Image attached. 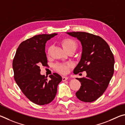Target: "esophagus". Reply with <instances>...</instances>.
<instances>
[{
    "instance_id": "34e87169",
    "label": "esophagus",
    "mask_w": 125,
    "mask_h": 125,
    "mask_svg": "<svg viewBox=\"0 0 125 125\" xmlns=\"http://www.w3.org/2000/svg\"><path fill=\"white\" fill-rule=\"evenodd\" d=\"M62 81H66L68 80L69 77H67V76H62Z\"/></svg>"
}]
</instances>
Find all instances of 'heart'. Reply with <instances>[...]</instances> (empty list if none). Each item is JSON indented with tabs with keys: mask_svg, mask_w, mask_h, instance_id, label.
<instances>
[{
	"mask_svg": "<svg viewBox=\"0 0 125 125\" xmlns=\"http://www.w3.org/2000/svg\"><path fill=\"white\" fill-rule=\"evenodd\" d=\"M61 45H62V47L64 49L67 51L69 49H76L77 48V44H76V42L73 40V39L69 38H66L63 39L61 41ZM50 50V47H49L47 49L48 53H49ZM70 65L69 64H59L56 65V69L57 71H58L59 73H66L68 72L70 67Z\"/></svg>",
	"mask_w": 125,
	"mask_h": 125,
	"instance_id": "heart-1",
	"label": "heart"
}]
</instances>
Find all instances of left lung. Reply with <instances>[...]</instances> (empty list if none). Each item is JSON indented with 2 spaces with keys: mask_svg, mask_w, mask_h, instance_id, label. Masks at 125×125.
<instances>
[{
  "mask_svg": "<svg viewBox=\"0 0 125 125\" xmlns=\"http://www.w3.org/2000/svg\"><path fill=\"white\" fill-rule=\"evenodd\" d=\"M66 33L77 38L82 45L81 56L73 73H87L86 77L76 78L81 84L76 97L84 102L95 101L105 91L113 76V54L108 43L99 36L84 32Z\"/></svg>",
  "mask_w": 125,
  "mask_h": 125,
  "instance_id": "8db88e82",
  "label": "left lung"
}]
</instances>
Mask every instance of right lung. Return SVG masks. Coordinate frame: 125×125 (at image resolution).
Listing matches in <instances>:
<instances>
[{
    "mask_svg": "<svg viewBox=\"0 0 125 125\" xmlns=\"http://www.w3.org/2000/svg\"><path fill=\"white\" fill-rule=\"evenodd\" d=\"M57 33L39 34L22 42L16 50L12 68L17 84L30 101L37 105L52 102L62 77L54 73L48 80L41 74L40 66L47 65L45 43Z\"/></svg>",
    "mask_w": 125,
    "mask_h": 125,
    "instance_id": "add662e5",
    "label": "right lung"
}]
</instances>
